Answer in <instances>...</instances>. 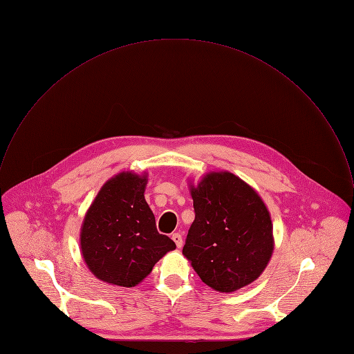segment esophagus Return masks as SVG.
Here are the masks:
<instances>
[{
	"instance_id": "esophagus-1",
	"label": "esophagus",
	"mask_w": 354,
	"mask_h": 354,
	"mask_svg": "<svg viewBox=\"0 0 354 354\" xmlns=\"http://www.w3.org/2000/svg\"><path fill=\"white\" fill-rule=\"evenodd\" d=\"M171 239L174 240V243H176V245H177L178 248L183 247V236L180 235V234H173Z\"/></svg>"
}]
</instances>
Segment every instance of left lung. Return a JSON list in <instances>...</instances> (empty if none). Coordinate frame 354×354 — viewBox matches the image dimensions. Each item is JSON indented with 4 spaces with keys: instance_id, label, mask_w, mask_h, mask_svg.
<instances>
[{
    "instance_id": "left-lung-1",
    "label": "left lung",
    "mask_w": 354,
    "mask_h": 354,
    "mask_svg": "<svg viewBox=\"0 0 354 354\" xmlns=\"http://www.w3.org/2000/svg\"><path fill=\"white\" fill-rule=\"evenodd\" d=\"M195 220L183 254L203 283L232 292L259 277L274 247L261 196L230 171L207 173L191 185Z\"/></svg>"
}]
</instances>
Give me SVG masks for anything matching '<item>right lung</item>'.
Masks as SVG:
<instances>
[{
    "label": "right lung",
    "mask_w": 354,
    "mask_h": 354,
    "mask_svg": "<svg viewBox=\"0 0 354 354\" xmlns=\"http://www.w3.org/2000/svg\"><path fill=\"white\" fill-rule=\"evenodd\" d=\"M145 173L123 171L109 180L82 223L81 251L89 270L100 280L134 287L176 243L156 230L144 199Z\"/></svg>",
    "instance_id": "obj_1"
}]
</instances>
